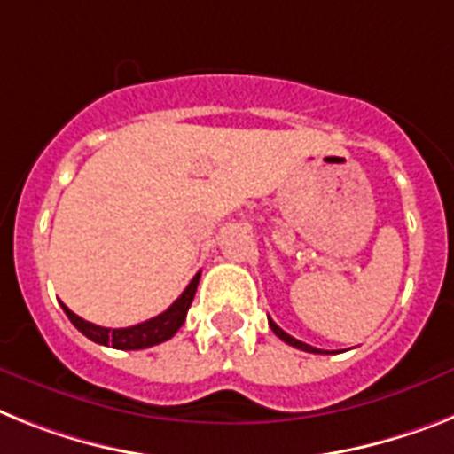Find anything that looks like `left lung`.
<instances>
[{
    "instance_id": "obj_1",
    "label": "left lung",
    "mask_w": 454,
    "mask_h": 454,
    "mask_svg": "<svg viewBox=\"0 0 454 454\" xmlns=\"http://www.w3.org/2000/svg\"><path fill=\"white\" fill-rule=\"evenodd\" d=\"M268 321H270V327H272V333L277 334V337H279L281 341H286V344H288V346H295V348L307 350V353H321V350L314 348V346L304 344V341H300V339H295V337H291V334H288V333H284V330H281V327L272 321V318H268Z\"/></svg>"
}]
</instances>
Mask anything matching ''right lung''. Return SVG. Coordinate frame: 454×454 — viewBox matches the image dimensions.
<instances>
[{
	"label": "right lung",
	"instance_id": "1",
	"mask_svg": "<svg viewBox=\"0 0 454 454\" xmlns=\"http://www.w3.org/2000/svg\"><path fill=\"white\" fill-rule=\"evenodd\" d=\"M198 281H200V272L193 277L192 284L184 288V293H182L180 298L175 300V302L170 304L168 309L163 311V314L154 316V318H150V321L138 323V325H131V327H117V330H113V327L94 325V323L75 316L74 311L68 309L67 304H62V309L64 314L68 316V321L74 323V325L78 327L80 333L85 334L87 339L97 341V344L113 346V348L117 350L150 348V346L161 344V341H168V339L180 330L182 323L186 321V311H189V307H192L193 295H196Z\"/></svg>",
	"mask_w": 454,
	"mask_h": 454
}]
</instances>
